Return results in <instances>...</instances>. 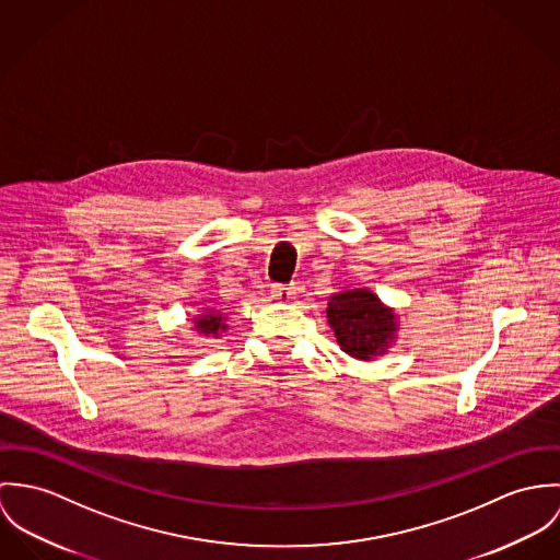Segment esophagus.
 <instances>
[{
	"label": "esophagus",
	"instance_id": "obj_1",
	"mask_svg": "<svg viewBox=\"0 0 560 560\" xmlns=\"http://www.w3.org/2000/svg\"><path fill=\"white\" fill-rule=\"evenodd\" d=\"M270 294H272V299L279 301V303H290V301L294 299V294H296V288H292V285H275V288L270 290Z\"/></svg>",
	"mask_w": 560,
	"mask_h": 560
}]
</instances>
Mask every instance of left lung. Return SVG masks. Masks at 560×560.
Masks as SVG:
<instances>
[{
	"mask_svg": "<svg viewBox=\"0 0 560 560\" xmlns=\"http://www.w3.org/2000/svg\"><path fill=\"white\" fill-rule=\"evenodd\" d=\"M326 315L341 350L363 361L382 354L397 330L393 311L386 310L370 290L335 294Z\"/></svg>",
	"mask_w": 560,
	"mask_h": 560,
	"instance_id": "8db88e82",
	"label": "left lung"
}]
</instances>
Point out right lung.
<instances>
[{
  "mask_svg": "<svg viewBox=\"0 0 560 560\" xmlns=\"http://www.w3.org/2000/svg\"><path fill=\"white\" fill-rule=\"evenodd\" d=\"M195 328L203 335H219L221 328H225L223 324V313H217V311H208L206 315H199L197 322H195Z\"/></svg>",
  "mask_w": 560,
  "mask_h": 560,
  "instance_id": "add662e5",
  "label": "right lung"
}]
</instances>
